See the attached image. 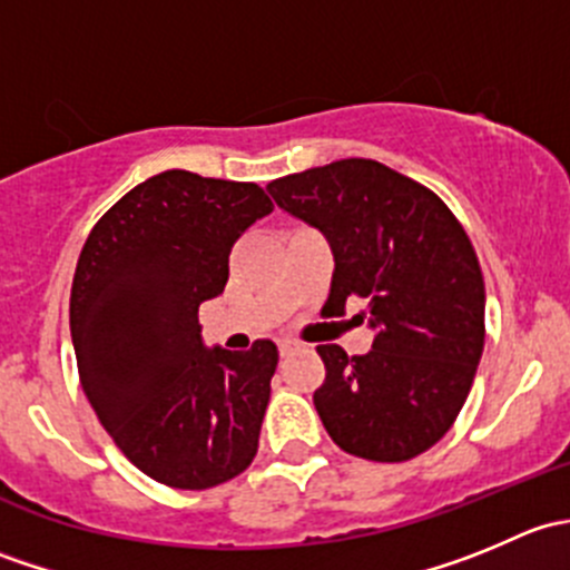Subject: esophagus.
<instances>
[{"label":"esophagus","instance_id":"obj_1","mask_svg":"<svg viewBox=\"0 0 570 570\" xmlns=\"http://www.w3.org/2000/svg\"><path fill=\"white\" fill-rule=\"evenodd\" d=\"M297 350V342H292V338H278V353L281 355H289Z\"/></svg>","mask_w":570,"mask_h":570}]
</instances>
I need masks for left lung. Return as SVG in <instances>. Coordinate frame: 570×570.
Returning <instances> with one entry per match:
<instances>
[{
  "label": "left lung",
  "instance_id": "obj_1",
  "mask_svg": "<svg viewBox=\"0 0 570 570\" xmlns=\"http://www.w3.org/2000/svg\"><path fill=\"white\" fill-rule=\"evenodd\" d=\"M275 204L320 228L333 250L325 308L364 297L375 327L366 355L320 344L314 405L333 444L402 463L446 435L485 344V284L450 206L375 159H338L267 184Z\"/></svg>",
  "mask_w": 570,
  "mask_h": 570
}]
</instances>
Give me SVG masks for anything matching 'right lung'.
Wrapping results in <instances>:
<instances>
[{
  "label": "right lung",
  "mask_w": 570,
  "mask_h": 570,
  "mask_svg": "<svg viewBox=\"0 0 570 570\" xmlns=\"http://www.w3.org/2000/svg\"><path fill=\"white\" fill-rule=\"evenodd\" d=\"M269 212L253 181L165 170L105 212L79 253V381L118 450L163 485L204 491L256 458L278 347L209 350L198 308L226 289L234 243Z\"/></svg>",
  "instance_id": "right-lung-1"
}]
</instances>
